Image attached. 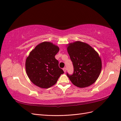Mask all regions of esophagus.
<instances>
[{
  "instance_id": "1",
  "label": "esophagus",
  "mask_w": 121,
  "mask_h": 121,
  "mask_svg": "<svg viewBox=\"0 0 121 121\" xmlns=\"http://www.w3.org/2000/svg\"><path fill=\"white\" fill-rule=\"evenodd\" d=\"M63 70L64 72H66V68H64L63 69Z\"/></svg>"
}]
</instances>
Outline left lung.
<instances>
[{"instance_id":"8db88e82","label":"left lung","mask_w":121,"mask_h":121,"mask_svg":"<svg viewBox=\"0 0 121 121\" xmlns=\"http://www.w3.org/2000/svg\"><path fill=\"white\" fill-rule=\"evenodd\" d=\"M67 50L74 68L73 74H66L72 83L80 88L94 84L102 68L98 53L88 44L79 41L69 43Z\"/></svg>"}]
</instances>
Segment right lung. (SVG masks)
Returning a JSON list of instances; mask_svg holds the SVG:
<instances>
[{
    "label": "right lung",
    "mask_w": 121,
    "mask_h": 121,
    "mask_svg": "<svg viewBox=\"0 0 121 121\" xmlns=\"http://www.w3.org/2000/svg\"><path fill=\"white\" fill-rule=\"evenodd\" d=\"M59 48L52 43L45 42L36 46L26 58L25 69L32 83L42 88L54 85L64 73L59 66L55 56Z\"/></svg>",
    "instance_id": "right-lung-1"
}]
</instances>
